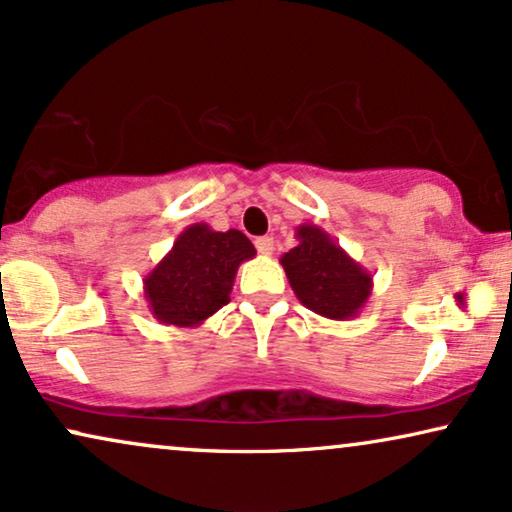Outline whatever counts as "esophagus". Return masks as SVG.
I'll list each match as a JSON object with an SVG mask.
<instances>
[{"label":"esophagus","mask_w":512,"mask_h":512,"mask_svg":"<svg viewBox=\"0 0 512 512\" xmlns=\"http://www.w3.org/2000/svg\"><path fill=\"white\" fill-rule=\"evenodd\" d=\"M255 248H257V252H260V255H271V252H274V238L260 236L255 241Z\"/></svg>","instance_id":"34e87169"}]
</instances>
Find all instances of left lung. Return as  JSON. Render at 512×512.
Here are the masks:
<instances>
[{"label": "left lung", "mask_w": 512, "mask_h": 512, "mask_svg": "<svg viewBox=\"0 0 512 512\" xmlns=\"http://www.w3.org/2000/svg\"><path fill=\"white\" fill-rule=\"evenodd\" d=\"M297 245L281 257L299 302L330 320L356 318L372 295V274L316 224H299Z\"/></svg>", "instance_id": "8db88e82"}]
</instances>
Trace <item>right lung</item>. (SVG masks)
<instances>
[{
	"instance_id": "1",
	"label": "right lung",
	"mask_w": 512,
	"mask_h": 512,
	"mask_svg": "<svg viewBox=\"0 0 512 512\" xmlns=\"http://www.w3.org/2000/svg\"><path fill=\"white\" fill-rule=\"evenodd\" d=\"M255 255V245L238 229L189 224L145 276L147 309L163 325L199 327L229 304L238 267Z\"/></svg>"
}]
</instances>
